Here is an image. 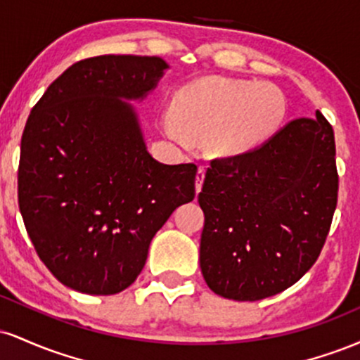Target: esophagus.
<instances>
[{
    "instance_id": "1",
    "label": "esophagus",
    "mask_w": 360,
    "mask_h": 360,
    "mask_svg": "<svg viewBox=\"0 0 360 360\" xmlns=\"http://www.w3.org/2000/svg\"><path fill=\"white\" fill-rule=\"evenodd\" d=\"M205 181V167H200L196 172V193L201 191V186H203Z\"/></svg>"
}]
</instances>
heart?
<instances>
[{
	"instance_id": "obj_1",
	"label": "heart",
	"mask_w": 360,
	"mask_h": 360,
	"mask_svg": "<svg viewBox=\"0 0 360 360\" xmlns=\"http://www.w3.org/2000/svg\"><path fill=\"white\" fill-rule=\"evenodd\" d=\"M286 100L278 86L232 77H203L177 91L172 110L160 115V128L184 146L188 135L208 134L218 157L247 154L278 130Z\"/></svg>"
}]
</instances>
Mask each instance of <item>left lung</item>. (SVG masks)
Returning a JSON list of instances; mask_svg holds the SVG:
<instances>
[{
	"label": "left lung",
	"instance_id": "1",
	"mask_svg": "<svg viewBox=\"0 0 360 360\" xmlns=\"http://www.w3.org/2000/svg\"><path fill=\"white\" fill-rule=\"evenodd\" d=\"M337 193L335 139L320 111L291 120L247 154L212 160L198 194L208 288L259 301L292 286L320 255Z\"/></svg>",
	"mask_w": 360,
	"mask_h": 360
}]
</instances>
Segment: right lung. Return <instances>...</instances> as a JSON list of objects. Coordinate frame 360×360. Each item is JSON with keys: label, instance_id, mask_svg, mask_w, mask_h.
I'll return each instance as SVG.
<instances>
[{"label": "right lung", "instance_id": "obj_1", "mask_svg": "<svg viewBox=\"0 0 360 360\" xmlns=\"http://www.w3.org/2000/svg\"><path fill=\"white\" fill-rule=\"evenodd\" d=\"M169 64L160 57L100 56L76 62L49 86L22 137L18 203L28 237L64 286L123 291L177 206L194 198V164L148 154L134 101Z\"/></svg>", "mask_w": 360, "mask_h": 360}]
</instances>
